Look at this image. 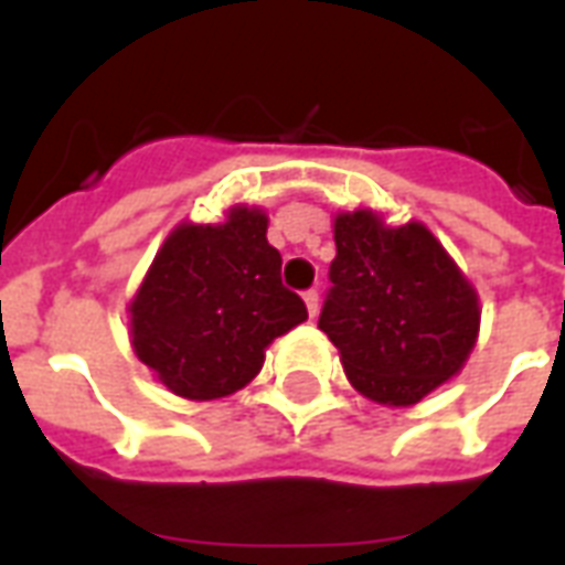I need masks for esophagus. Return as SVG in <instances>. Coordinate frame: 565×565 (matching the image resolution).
I'll list each match as a JSON object with an SVG mask.
<instances>
[{
    "label": "esophagus",
    "mask_w": 565,
    "mask_h": 565,
    "mask_svg": "<svg viewBox=\"0 0 565 565\" xmlns=\"http://www.w3.org/2000/svg\"><path fill=\"white\" fill-rule=\"evenodd\" d=\"M305 305H308L310 317H317V313H319V292L317 290L305 292Z\"/></svg>",
    "instance_id": "obj_1"
}]
</instances>
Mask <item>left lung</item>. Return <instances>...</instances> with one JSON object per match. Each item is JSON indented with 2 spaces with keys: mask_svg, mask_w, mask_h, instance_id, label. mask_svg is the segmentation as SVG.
<instances>
[{
  "mask_svg": "<svg viewBox=\"0 0 565 565\" xmlns=\"http://www.w3.org/2000/svg\"><path fill=\"white\" fill-rule=\"evenodd\" d=\"M319 328L340 349L358 393L407 407L463 370L478 292L422 222L390 228L372 211L337 213Z\"/></svg>",
  "mask_w": 565,
  "mask_h": 565,
  "instance_id": "obj_1",
  "label": "left lung"
}]
</instances>
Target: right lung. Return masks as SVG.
<instances>
[{"instance_id":"add662e5","label":"right lung","mask_w":565,"mask_h":565,"mask_svg":"<svg viewBox=\"0 0 565 565\" xmlns=\"http://www.w3.org/2000/svg\"><path fill=\"white\" fill-rule=\"evenodd\" d=\"M264 211L231 207L225 222H184L163 239L131 313L137 358L175 395L237 393L264 366L266 345L308 319L281 284V255Z\"/></svg>"}]
</instances>
